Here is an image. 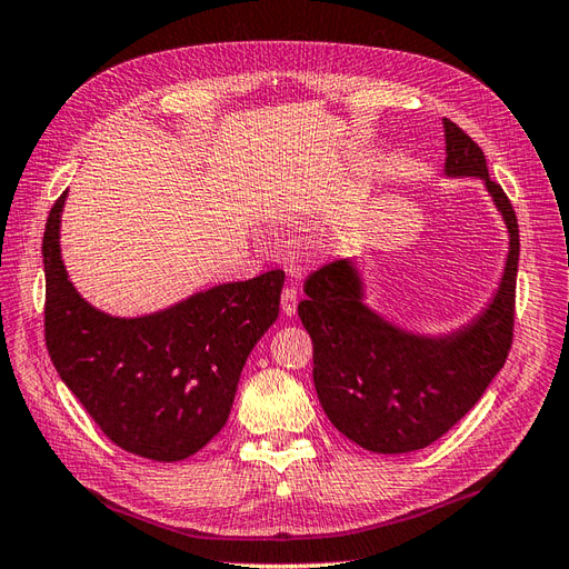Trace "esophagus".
Segmentation results:
<instances>
[{
  "instance_id": "obj_1",
  "label": "esophagus",
  "mask_w": 569,
  "mask_h": 569,
  "mask_svg": "<svg viewBox=\"0 0 569 569\" xmlns=\"http://www.w3.org/2000/svg\"><path fill=\"white\" fill-rule=\"evenodd\" d=\"M280 303H282V313L284 316H295L297 313V289L295 287H287L284 291H282V299H280Z\"/></svg>"
}]
</instances>
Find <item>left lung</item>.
I'll return each instance as SVG.
<instances>
[{
	"label": "left lung",
	"mask_w": 569,
	"mask_h": 569,
	"mask_svg": "<svg viewBox=\"0 0 569 569\" xmlns=\"http://www.w3.org/2000/svg\"><path fill=\"white\" fill-rule=\"evenodd\" d=\"M443 140V178L481 180L508 232L503 272L485 308L451 330H408L368 303L363 270L353 258L313 272L299 303L313 339V382L325 416L372 453L420 451L443 437L481 399L510 351L518 218L489 178L485 153L449 118Z\"/></svg>",
	"instance_id": "left-lung-1"
}]
</instances>
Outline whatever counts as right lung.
<instances>
[{
    "label": "right lung",
    "mask_w": 569,
    "mask_h": 569,
    "mask_svg": "<svg viewBox=\"0 0 569 569\" xmlns=\"http://www.w3.org/2000/svg\"><path fill=\"white\" fill-rule=\"evenodd\" d=\"M68 189L49 211L44 339L63 385L120 449L159 462L226 427L253 347L278 320L282 270L222 282L144 316H111L76 289L61 256Z\"/></svg>",
    "instance_id": "1"
}]
</instances>
